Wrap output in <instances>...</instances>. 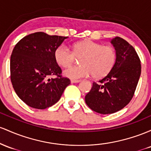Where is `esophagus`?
<instances>
[{"label": "esophagus", "instance_id": "34e87169", "mask_svg": "<svg viewBox=\"0 0 151 151\" xmlns=\"http://www.w3.org/2000/svg\"><path fill=\"white\" fill-rule=\"evenodd\" d=\"M70 82H71V83H76L81 82V80H71Z\"/></svg>", "mask_w": 151, "mask_h": 151}]
</instances>
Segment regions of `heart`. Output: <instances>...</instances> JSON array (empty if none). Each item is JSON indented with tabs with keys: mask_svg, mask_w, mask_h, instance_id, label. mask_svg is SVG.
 Returning a JSON list of instances; mask_svg holds the SVG:
<instances>
[{
	"mask_svg": "<svg viewBox=\"0 0 151 151\" xmlns=\"http://www.w3.org/2000/svg\"><path fill=\"white\" fill-rule=\"evenodd\" d=\"M55 61L61 67L72 65L76 58H81L80 65L71 66L64 70V75L72 79L88 78L93 76L101 78L107 76L116 62L114 48L103 45L93 40H85L73 45V51L65 45L58 46L54 52Z\"/></svg>",
	"mask_w": 151,
	"mask_h": 151,
	"instance_id": "b5f03b06",
	"label": "heart"
}]
</instances>
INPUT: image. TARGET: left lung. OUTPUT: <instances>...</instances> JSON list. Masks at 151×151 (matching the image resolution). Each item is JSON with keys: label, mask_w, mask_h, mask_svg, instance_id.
<instances>
[{"label": "left lung", "mask_w": 151, "mask_h": 151, "mask_svg": "<svg viewBox=\"0 0 151 151\" xmlns=\"http://www.w3.org/2000/svg\"><path fill=\"white\" fill-rule=\"evenodd\" d=\"M111 43L116 50V63L107 76L93 83L85 97L87 106L101 114L116 113L130 103L141 73L140 58L130 44L120 37Z\"/></svg>", "instance_id": "8db88e82"}]
</instances>
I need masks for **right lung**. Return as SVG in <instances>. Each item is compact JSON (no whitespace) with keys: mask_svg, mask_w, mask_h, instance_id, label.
<instances>
[{"mask_svg":"<svg viewBox=\"0 0 151 151\" xmlns=\"http://www.w3.org/2000/svg\"><path fill=\"white\" fill-rule=\"evenodd\" d=\"M68 37L31 33L17 43L11 56V81L15 92L30 107L45 109L60 100L70 79L63 77L54 52ZM50 76H55L50 78Z\"/></svg>","mask_w":151,"mask_h":151,"instance_id":"right-lung-1","label":"right lung"}]
</instances>
